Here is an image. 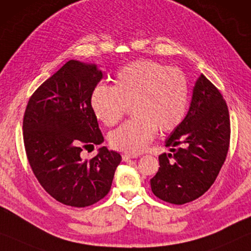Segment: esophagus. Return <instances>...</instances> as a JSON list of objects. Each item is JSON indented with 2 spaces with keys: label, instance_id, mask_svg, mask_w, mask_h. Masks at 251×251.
Wrapping results in <instances>:
<instances>
[{
  "label": "esophagus",
  "instance_id": "1",
  "mask_svg": "<svg viewBox=\"0 0 251 251\" xmlns=\"http://www.w3.org/2000/svg\"><path fill=\"white\" fill-rule=\"evenodd\" d=\"M123 158V161H128L130 159H134V158H136L135 154H129V153H124L122 156Z\"/></svg>",
  "mask_w": 251,
  "mask_h": 251
}]
</instances>
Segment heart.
I'll list each match as a JSON object with an SVG mask.
<instances>
[{
  "label": "heart",
  "instance_id": "obj_1",
  "mask_svg": "<svg viewBox=\"0 0 251 251\" xmlns=\"http://www.w3.org/2000/svg\"><path fill=\"white\" fill-rule=\"evenodd\" d=\"M134 117L112 130L111 147L126 153H140L157 130L167 133L184 119L189 105V83L179 69L152 60H139L123 67L115 86L99 84L91 93V107L99 121L112 126L127 105Z\"/></svg>",
  "mask_w": 251,
  "mask_h": 251
}]
</instances>
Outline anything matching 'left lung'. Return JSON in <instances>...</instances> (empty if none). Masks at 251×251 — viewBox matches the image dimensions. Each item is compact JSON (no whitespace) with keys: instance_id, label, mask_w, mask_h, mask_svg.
<instances>
[{"instance_id":"1","label":"left lung","mask_w":251,"mask_h":251,"mask_svg":"<svg viewBox=\"0 0 251 251\" xmlns=\"http://www.w3.org/2000/svg\"><path fill=\"white\" fill-rule=\"evenodd\" d=\"M230 133L227 105L221 92L201 74L188 115L165 142L173 153L160 154V167L150 179L153 195L175 204L202 196L224 164ZM175 146L179 148L174 150Z\"/></svg>"}]
</instances>
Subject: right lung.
Returning a JSON list of instances; mask_svg holds the SVG:
<instances>
[{
    "instance_id": "add662e5",
    "label": "right lung",
    "mask_w": 251,
    "mask_h": 251,
    "mask_svg": "<svg viewBox=\"0 0 251 251\" xmlns=\"http://www.w3.org/2000/svg\"><path fill=\"white\" fill-rule=\"evenodd\" d=\"M102 78L95 63L69 60L28 101L24 143L35 176L51 197L72 207L91 206L108 195L118 152L101 147L91 160L83 148L103 142L91 93Z\"/></svg>"
}]
</instances>
